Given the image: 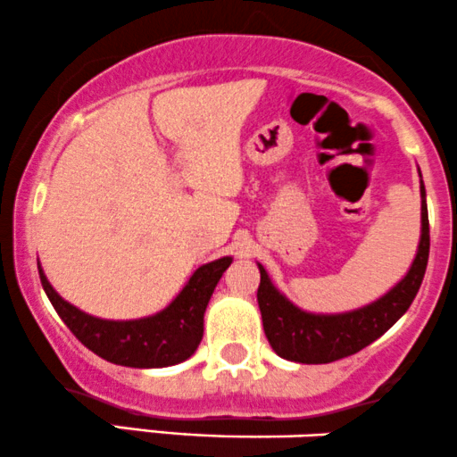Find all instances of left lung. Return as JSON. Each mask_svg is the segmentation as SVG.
<instances>
[{
  "label": "left lung",
  "instance_id": "1",
  "mask_svg": "<svg viewBox=\"0 0 457 457\" xmlns=\"http://www.w3.org/2000/svg\"><path fill=\"white\" fill-rule=\"evenodd\" d=\"M421 175V173H420ZM430 256V222H428L426 187L421 181V237L409 273L377 302L342 314H312L288 302L273 287L265 267L259 265L261 284L256 299L262 329L273 351L297 363H331L355 355L395 325L420 291Z\"/></svg>",
  "mask_w": 457,
  "mask_h": 457
}]
</instances>
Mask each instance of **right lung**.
I'll return each mask as SVG.
<instances>
[{
    "mask_svg": "<svg viewBox=\"0 0 457 457\" xmlns=\"http://www.w3.org/2000/svg\"><path fill=\"white\" fill-rule=\"evenodd\" d=\"M230 262V256H222L198 267L184 291L162 312L137 320H104L85 314L83 310L59 297L40 265L37 271L53 308L80 345L117 366L166 368L195 355L203 340V316L207 303Z\"/></svg>",
    "mask_w": 457,
    "mask_h": 457,
    "instance_id": "right-lung-1",
    "label": "right lung"
}]
</instances>
